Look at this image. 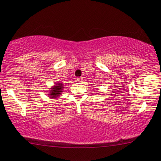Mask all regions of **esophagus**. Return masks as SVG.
<instances>
[{
  "label": "esophagus",
  "mask_w": 161,
  "mask_h": 161,
  "mask_svg": "<svg viewBox=\"0 0 161 161\" xmlns=\"http://www.w3.org/2000/svg\"><path fill=\"white\" fill-rule=\"evenodd\" d=\"M82 80H83V78L81 77H77V81H78V82H81Z\"/></svg>",
  "instance_id": "34e87169"
}]
</instances>
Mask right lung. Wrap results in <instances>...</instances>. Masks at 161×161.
Returning a JSON list of instances; mask_svg holds the SVG:
<instances>
[{
  "label": "right lung",
  "instance_id": "1",
  "mask_svg": "<svg viewBox=\"0 0 161 161\" xmlns=\"http://www.w3.org/2000/svg\"><path fill=\"white\" fill-rule=\"evenodd\" d=\"M63 89H64V84L63 83H58L57 84L53 87V88H50L49 94V97H53V98L59 97L62 94Z\"/></svg>",
  "mask_w": 161,
  "mask_h": 161
}]
</instances>
